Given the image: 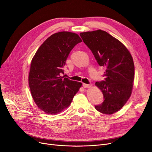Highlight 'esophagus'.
<instances>
[{"label":"esophagus","instance_id":"obj_1","mask_svg":"<svg viewBox=\"0 0 152 152\" xmlns=\"http://www.w3.org/2000/svg\"><path fill=\"white\" fill-rule=\"evenodd\" d=\"M92 85L91 84H83V87H84V88H90V87H91Z\"/></svg>","mask_w":152,"mask_h":152}]
</instances>
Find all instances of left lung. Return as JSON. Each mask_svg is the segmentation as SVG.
Returning a JSON list of instances; mask_svg holds the SVG:
<instances>
[{
    "label": "left lung",
    "mask_w": 152,
    "mask_h": 152,
    "mask_svg": "<svg viewBox=\"0 0 152 152\" xmlns=\"http://www.w3.org/2000/svg\"><path fill=\"white\" fill-rule=\"evenodd\" d=\"M80 35L99 66L107 68L105 81L95 84L104 98L95 108L104 114H113L124 107L131 95L134 79L132 57L120 40L107 31L97 30L82 32Z\"/></svg>",
    "instance_id": "8db88e82"
}]
</instances>
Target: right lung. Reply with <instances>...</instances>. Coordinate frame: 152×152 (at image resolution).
<instances>
[{
	"instance_id": "1",
	"label": "right lung",
	"mask_w": 152,
	"mask_h": 152,
	"mask_svg": "<svg viewBox=\"0 0 152 152\" xmlns=\"http://www.w3.org/2000/svg\"><path fill=\"white\" fill-rule=\"evenodd\" d=\"M81 42L77 34L55 33L44 41L31 59L28 75L31 94L45 113L56 115L68 108L82 85L61 76L69 53Z\"/></svg>"
}]
</instances>
